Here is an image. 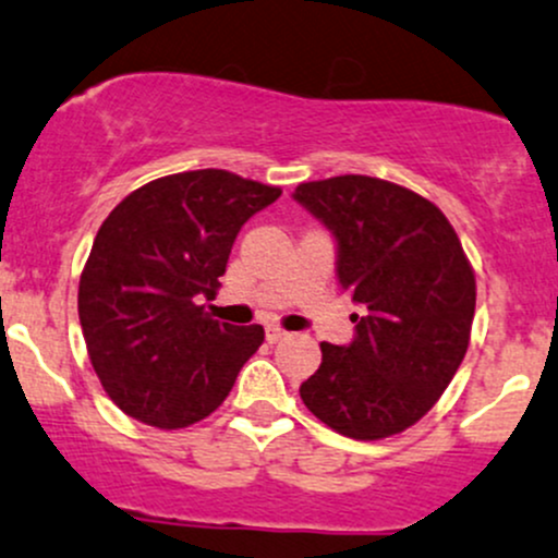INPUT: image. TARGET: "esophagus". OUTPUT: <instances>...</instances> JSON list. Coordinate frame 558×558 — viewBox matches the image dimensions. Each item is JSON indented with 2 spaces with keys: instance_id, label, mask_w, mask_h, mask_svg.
<instances>
[{
  "instance_id": "34e87169",
  "label": "esophagus",
  "mask_w": 558,
  "mask_h": 558,
  "mask_svg": "<svg viewBox=\"0 0 558 558\" xmlns=\"http://www.w3.org/2000/svg\"><path fill=\"white\" fill-rule=\"evenodd\" d=\"M284 329H281L279 325H266V340L268 343H279L281 338H284Z\"/></svg>"
}]
</instances>
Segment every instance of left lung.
<instances>
[{"label": "left lung", "mask_w": 558, "mask_h": 558, "mask_svg": "<svg viewBox=\"0 0 558 558\" xmlns=\"http://www.w3.org/2000/svg\"><path fill=\"white\" fill-rule=\"evenodd\" d=\"M292 196L335 233L340 287L364 308L351 345L322 343L303 404L349 439L401 434L439 401L469 351L471 260L445 213L404 185L338 175Z\"/></svg>", "instance_id": "1"}]
</instances>
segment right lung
Returning <instances> with one entry per match:
<instances>
[{"label": "right lung", "mask_w": 558, "mask_h": 558, "mask_svg": "<svg viewBox=\"0 0 558 558\" xmlns=\"http://www.w3.org/2000/svg\"><path fill=\"white\" fill-rule=\"evenodd\" d=\"M279 196V185L229 170H189L111 209L82 268L80 322L95 375L124 415L175 430L229 397L266 332L213 319L196 301L218 295L239 229Z\"/></svg>", "instance_id": "right-lung-1"}]
</instances>
